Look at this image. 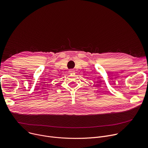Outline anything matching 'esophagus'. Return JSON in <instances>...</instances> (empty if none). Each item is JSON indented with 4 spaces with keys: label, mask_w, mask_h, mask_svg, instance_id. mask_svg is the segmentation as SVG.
Listing matches in <instances>:
<instances>
[{
    "label": "esophagus",
    "mask_w": 148,
    "mask_h": 148,
    "mask_svg": "<svg viewBox=\"0 0 148 148\" xmlns=\"http://www.w3.org/2000/svg\"><path fill=\"white\" fill-rule=\"evenodd\" d=\"M74 71H74V69H71V70H69V72H70V73H74Z\"/></svg>",
    "instance_id": "1"
}]
</instances>
